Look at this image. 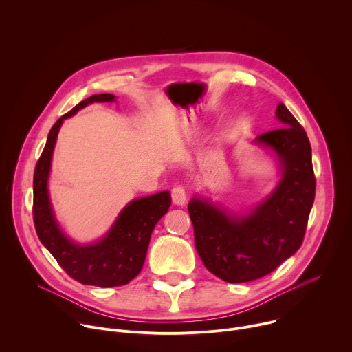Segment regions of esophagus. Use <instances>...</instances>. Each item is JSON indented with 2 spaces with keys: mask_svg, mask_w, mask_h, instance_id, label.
I'll use <instances>...</instances> for the list:
<instances>
[{
  "mask_svg": "<svg viewBox=\"0 0 352 352\" xmlns=\"http://www.w3.org/2000/svg\"><path fill=\"white\" fill-rule=\"evenodd\" d=\"M186 189L182 185H175L171 190V199L175 205H185L186 204Z\"/></svg>",
  "mask_w": 352,
  "mask_h": 352,
  "instance_id": "esophagus-1",
  "label": "esophagus"
}]
</instances>
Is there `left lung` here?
I'll use <instances>...</instances> for the list:
<instances>
[{
  "label": "left lung",
  "instance_id": "1",
  "mask_svg": "<svg viewBox=\"0 0 352 352\" xmlns=\"http://www.w3.org/2000/svg\"><path fill=\"white\" fill-rule=\"evenodd\" d=\"M276 116L283 126L258 136L281 162L283 178L273 195L252 214L239 219L199 199L188 205L200 259L210 273L232 284L261 278L296 252L315 200L307 132L283 103Z\"/></svg>",
  "mask_w": 352,
  "mask_h": 352
}]
</instances>
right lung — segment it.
<instances>
[{
    "mask_svg": "<svg viewBox=\"0 0 352 352\" xmlns=\"http://www.w3.org/2000/svg\"><path fill=\"white\" fill-rule=\"evenodd\" d=\"M114 97L109 93L90 96L58 118L50 129L33 175V221L38 239L69 277L86 285L103 288L125 285L140 273L150 235L171 206L167 190L136 199L122 210L109 235L89 246L75 245L60 231L47 193V177L58 129L63 121L78 110L94 102H113Z\"/></svg>",
    "mask_w": 352,
    "mask_h": 352,
    "instance_id": "add662e5",
    "label": "right lung"
}]
</instances>
